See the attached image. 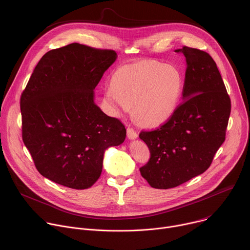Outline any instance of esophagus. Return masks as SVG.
Returning a JSON list of instances; mask_svg holds the SVG:
<instances>
[{
	"instance_id": "34e87169",
	"label": "esophagus",
	"mask_w": 250,
	"mask_h": 250,
	"mask_svg": "<svg viewBox=\"0 0 250 250\" xmlns=\"http://www.w3.org/2000/svg\"><path fill=\"white\" fill-rule=\"evenodd\" d=\"M127 137L129 140H136L138 138V133L131 127L127 128Z\"/></svg>"
}]
</instances>
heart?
<instances>
[{"label": "heart", "mask_w": 250, "mask_h": 250, "mask_svg": "<svg viewBox=\"0 0 250 250\" xmlns=\"http://www.w3.org/2000/svg\"><path fill=\"white\" fill-rule=\"evenodd\" d=\"M183 84L176 67L146 61L120 68L111 85L105 88L104 99L117 116L128 113L133 105L138 120L156 126L167 121L176 111Z\"/></svg>", "instance_id": "heart-1"}]
</instances>
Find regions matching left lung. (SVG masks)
Returning a JSON list of instances; mask_svg holds the SVG:
<instances>
[{"label": "left lung", "mask_w": 250, "mask_h": 250, "mask_svg": "<svg viewBox=\"0 0 250 250\" xmlns=\"http://www.w3.org/2000/svg\"><path fill=\"white\" fill-rule=\"evenodd\" d=\"M175 52L187 65L183 103L163 126L139 135L151 153L140 171L157 189L176 187L209 168L225 142L230 114V99L213 58L186 46Z\"/></svg>", "instance_id": "8db88e82"}]
</instances>
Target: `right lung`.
Here are the masks:
<instances>
[{
    "label": "right lung",
    "instance_id": "obj_1",
    "mask_svg": "<svg viewBox=\"0 0 250 250\" xmlns=\"http://www.w3.org/2000/svg\"><path fill=\"white\" fill-rule=\"evenodd\" d=\"M116 59L112 50L72 43L36 65L21 97L22 140L44 177L86 189L101 176L106 149L124 142V125L94 103L95 86Z\"/></svg>",
    "mask_w": 250,
    "mask_h": 250
}]
</instances>
